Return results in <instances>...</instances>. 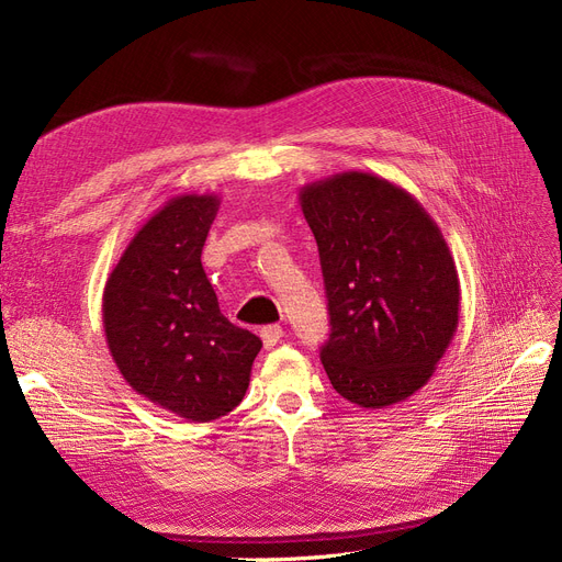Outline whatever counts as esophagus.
Wrapping results in <instances>:
<instances>
[{
    "label": "esophagus",
    "mask_w": 562,
    "mask_h": 562,
    "mask_svg": "<svg viewBox=\"0 0 562 562\" xmlns=\"http://www.w3.org/2000/svg\"><path fill=\"white\" fill-rule=\"evenodd\" d=\"M260 337H262L265 349H274V347L281 342L283 328H281V326H265V328L260 330Z\"/></svg>",
    "instance_id": "esophagus-1"
}]
</instances>
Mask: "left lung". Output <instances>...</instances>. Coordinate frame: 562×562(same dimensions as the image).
I'll return each mask as SVG.
<instances>
[{
	"label": "left lung",
	"mask_w": 562,
	"mask_h": 562,
	"mask_svg": "<svg viewBox=\"0 0 562 562\" xmlns=\"http://www.w3.org/2000/svg\"><path fill=\"white\" fill-rule=\"evenodd\" d=\"M326 283L330 337L321 363L339 396L386 407L431 380L459 323L452 252L403 187L347 171L304 184Z\"/></svg>",
	"instance_id": "obj_1"
}]
</instances>
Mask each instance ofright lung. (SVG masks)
<instances>
[{"instance_id": "right-lung-1", "label": "right lung", "mask_w": 562, "mask_h": 562, "mask_svg": "<svg viewBox=\"0 0 562 562\" xmlns=\"http://www.w3.org/2000/svg\"><path fill=\"white\" fill-rule=\"evenodd\" d=\"M215 194L173 196L133 236L105 283L103 328L133 391L190 422H211L241 403L258 335L223 314L201 250Z\"/></svg>"}]
</instances>
